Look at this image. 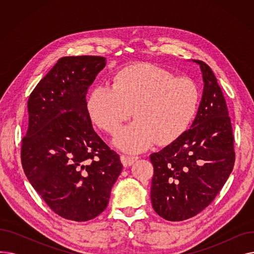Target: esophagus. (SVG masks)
Returning <instances> with one entry per match:
<instances>
[{"label": "esophagus", "instance_id": "1", "mask_svg": "<svg viewBox=\"0 0 254 254\" xmlns=\"http://www.w3.org/2000/svg\"><path fill=\"white\" fill-rule=\"evenodd\" d=\"M139 159L138 156H127V155H123L122 156V163L125 167L127 166H131L132 164H135Z\"/></svg>", "mask_w": 254, "mask_h": 254}]
</instances>
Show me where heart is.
<instances>
[{"instance_id":"obj_1","label":"heart","mask_w":254,"mask_h":254,"mask_svg":"<svg viewBox=\"0 0 254 254\" xmlns=\"http://www.w3.org/2000/svg\"><path fill=\"white\" fill-rule=\"evenodd\" d=\"M199 88L190 77H176L150 63L119 69L113 86L98 84L86 100L91 122L110 135L134 115L137 119L116 136L114 143L127 152H140L156 141L169 145L188 130L196 114Z\"/></svg>"}]
</instances>
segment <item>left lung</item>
I'll return each mask as SVG.
<instances>
[{"mask_svg":"<svg viewBox=\"0 0 254 254\" xmlns=\"http://www.w3.org/2000/svg\"><path fill=\"white\" fill-rule=\"evenodd\" d=\"M201 66L204 91L191 127L152 153L151 203L169 221L195 216L211 204L235 165L234 135L225 99L210 66Z\"/></svg>","mask_w":254,"mask_h":254,"instance_id":"obj_1","label":"left lung"}]
</instances>
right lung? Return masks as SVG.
I'll return each mask as SVG.
<instances>
[{"label": "right lung", "instance_id": "right-lung-1", "mask_svg": "<svg viewBox=\"0 0 254 254\" xmlns=\"http://www.w3.org/2000/svg\"><path fill=\"white\" fill-rule=\"evenodd\" d=\"M105 65L103 57L62 58L28 101L29 127L20 151L24 174L49 208L69 220L101 214L123 170L86 111L87 88Z\"/></svg>", "mask_w": 254, "mask_h": 254}]
</instances>
